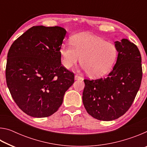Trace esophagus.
Returning <instances> with one entry per match:
<instances>
[{
    "label": "esophagus",
    "instance_id": "obj_1",
    "mask_svg": "<svg viewBox=\"0 0 147 147\" xmlns=\"http://www.w3.org/2000/svg\"><path fill=\"white\" fill-rule=\"evenodd\" d=\"M74 79H75V80H81V79H82V78L81 76H80L78 75H77V74H76V75L74 76Z\"/></svg>",
    "mask_w": 147,
    "mask_h": 147
}]
</instances>
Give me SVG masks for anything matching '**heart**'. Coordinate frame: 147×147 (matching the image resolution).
Masks as SVG:
<instances>
[{
  "label": "heart",
  "mask_w": 147,
  "mask_h": 147,
  "mask_svg": "<svg viewBox=\"0 0 147 147\" xmlns=\"http://www.w3.org/2000/svg\"><path fill=\"white\" fill-rule=\"evenodd\" d=\"M61 62L69 69L80 63L87 74L92 77L105 75L111 70L117 56V50L113 43L89 33L74 35L71 43L62 44L59 49Z\"/></svg>",
  "instance_id": "1"
}]
</instances>
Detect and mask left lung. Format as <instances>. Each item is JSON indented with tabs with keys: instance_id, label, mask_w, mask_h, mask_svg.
<instances>
[{
	"instance_id": "obj_1",
	"label": "left lung",
	"mask_w": 147,
	"mask_h": 147,
	"mask_svg": "<svg viewBox=\"0 0 147 147\" xmlns=\"http://www.w3.org/2000/svg\"><path fill=\"white\" fill-rule=\"evenodd\" d=\"M115 43L118 56L113 71L104 78L84 80V106L89 115L100 121H113L123 115L132 104L142 79L138 47L127 39Z\"/></svg>"
}]
</instances>
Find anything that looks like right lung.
I'll return each instance as SVG.
<instances>
[{
  "mask_svg": "<svg viewBox=\"0 0 147 147\" xmlns=\"http://www.w3.org/2000/svg\"><path fill=\"white\" fill-rule=\"evenodd\" d=\"M66 32L59 26H33L9 49L6 84L15 102L27 115H53L74 83V73L61 63L59 49Z\"/></svg>",
  "mask_w": 147,
  "mask_h": 147,
  "instance_id": "1",
  "label": "right lung"
}]
</instances>
